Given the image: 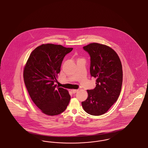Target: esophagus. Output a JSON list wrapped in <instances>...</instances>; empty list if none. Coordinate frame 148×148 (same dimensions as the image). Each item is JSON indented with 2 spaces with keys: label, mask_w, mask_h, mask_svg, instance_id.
Masks as SVG:
<instances>
[{
  "label": "esophagus",
  "mask_w": 148,
  "mask_h": 148,
  "mask_svg": "<svg viewBox=\"0 0 148 148\" xmlns=\"http://www.w3.org/2000/svg\"><path fill=\"white\" fill-rule=\"evenodd\" d=\"M71 92H72L73 94H75V92H78L79 90H78V89H72V90H71Z\"/></svg>",
  "instance_id": "esophagus-1"
}]
</instances>
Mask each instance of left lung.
I'll list each match as a JSON object with an SVG mask.
<instances>
[{
    "label": "left lung",
    "mask_w": 148,
    "mask_h": 148,
    "mask_svg": "<svg viewBox=\"0 0 148 148\" xmlns=\"http://www.w3.org/2000/svg\"><path fill=\"white\" fill-rule=\"evenodd\" d=\"M83 48L90 56V74L97 80L95 88L87 90L88 98L82 105L88 114L101 115L108 112L119 96L122 65L117 53L108 45L92 42Z\"/></svg>",
    "instance_id": "left-lung-1"
}]
</instances>
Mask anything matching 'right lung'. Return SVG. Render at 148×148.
I'll list each match as a JSON object with an SVG mask.
<instances>
[{"instance_id":"1","label":"right lung","mask_w":148,"mask_h":148,"mask_svg":"<svg viewBox=\"0 0 148 148\" xmlns=\"http://www.w3.org/2000/svg\"><path fill=\"white\" fill-rule=\"evenodd\" d=\"M72 48L43 44L30 54L23 71V78L29 94L42 113L54 116L63 113L71 100L66 89L56 88L58 74L64 58Z\"/></svg>"}]
</instances>
